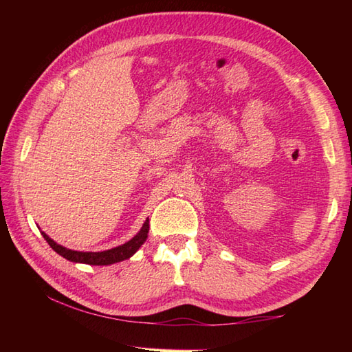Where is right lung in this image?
<instances>
[{"mask_svg":"<svg viewBox=\"0 0 352 352\" xmlns=\"http://www.w3.org/2000/svg\"><path fill=\"white\" fill-rule=\"evenodd\" d=\"M148 231H149V219L145 221L144 227L140 228L139 233L134 236L131 241L126 243L116 246V248H111L107 251H101V252H83V251H72L65 248V246L56 243L52 239H50L47 234L42 231V236L45 237V241L48 242V245L54 250L57 254H60L62 257L66 260L74 261V263H86V265H98V266H106V265H113L118 263V261H122L130 258L134 252H136L148 237Z\"/></svg>","mask_w":352,"mask_h":352,"instance_id":"1","label":"right lung"}]
</instances>
